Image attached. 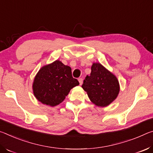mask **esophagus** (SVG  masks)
Returning a JSON list of instances; mask_svg holds the SVG:
<instances>
[{"mask_svg": "<svg viewBox=\"0 0 153 153\" xmlns=\"http://www.w3.org/2000/svg\"><path fill=\"white\" fill-rule=\"evenodd\" d=\"M78 80H79V82L80 85H81L82 84V78H79Z\"/></svg>", "mask_w": 153, "mask_h": 153, "instance_id": "1", "label": "esophagus"}]
</instances>
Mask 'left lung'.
<instances>
[{"mask_svg": "<svg viewBox=\"0 0 153 153\" xmlns=\"http://www.w3.org/2000/svg\"><path fill=\"white\" fill-rule=\"evenodd\" d=\"M89 98L97 106H107L117 98L119 83L114 75L101 64L94 63L90 76L87 75L82 85Z\"/></svg>", "mask_w": 153, "mask_h": 153, "instance_id": "left-lung-1", "label": "left lung"}]
</instances>
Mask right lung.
Returning <instances> with one entry per match:
<instances>
[{"instance_id": "right-lung-1", "label": "right lung", "mask_w": 153, "mask_h": 153, "mask_svg": "<svg viewBox=\"0 0 153 153\" xmlns=\"http://www.w3.org/2000/svg\"><path fill=\"white\" fill-rule=\"evenodd\" d=\"M79 85L72 76L71 68L59 60L42 66L34 79L32 88L36 98L50 106L59 104L71 89Z\"/></svg>"}]
</instances>
